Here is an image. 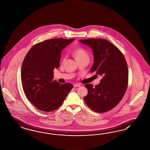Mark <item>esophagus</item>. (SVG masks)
<instances>
[{
    "label": "esophagus",
    "mask_w": 150,
    "mask_h": 150,
    "mask_svg": "<svg viewBox=\"0 0 150 150\" xmlns=\"http://www.w3.org/2000/svg\"><path fill=\"white\" fill-rule=\"evenodd\" d=\"M73 86H74V88H76V87H79V86H80V85L79 84H74V85H73Z\"/></svg>",
    "instance_id": "obj_1"
}]
</instances>
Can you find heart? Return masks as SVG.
<instances>
[{"instance_id":"1","label":"heart","mask_w":150,"mask_h":150,"mask_svg":"<svg viewBox=\"0 0 150 150\" xmlns=\"http://www.w3.org/2000/svg\"><path fill=\"white\" fill-rule=\"evenodd\" d=\"M73 54L77 61L84 59H89V55L86 50L81 47H78L73 50Z\"/></svg>"}]
</instances>
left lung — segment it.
Instances as JSON below:
<instances>
[{
  "label": "left lung",
  "mask_w": 150,
  "mask_h": 150,
  "mask_svg": "<svg viewBox=\"0 0 150 150\" xmlns=\"http://www.w3.org/2000/svg\"><path fill=\"white\" fill-rule=\"evenodd\" d=\"M92 48L94 62L90 72L102 77L95 87L85 85L88 93L84 98L89 108L97 113H104L118 104L126 93L128 84V70L122 52L111 42L101 38L80 40Z\"/></svg>",
  "instance_id": "left-lung-1"
}]
</instances>
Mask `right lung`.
Instances as JSON below:
<instances>
[{
	"label": "right lung",
	"instance_id": "1",
	"mask_svg": "<svg viewBox=\"0 0 150 150\" xmlns=\"http://www.w3.org/2000/svg\"><path fill=\"white\" fill-rule=\"evenodd\" d=\"M53 38L35 45L26 54L21 68L24 94L36 108L55 110L61 105L73 88L70 83L54 80V70L60 65L62 50L74 40Z\"/></svg>",
	"mask_w": 150,
	"mask_h": 150
}]
</instances>
